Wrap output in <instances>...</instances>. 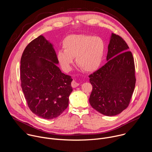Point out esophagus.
Returning a JSON list of instances; mask_svg holds the SVG:
<instances>
[{
	"instance_id": "34e87169",
	"label": "esophagus",
	"mask_w": 152,
	"mask_h": 152,
	"mask_svg": "<svg viewBox=\"0 0 152 152\" xmlns=\"http://www.w3.org/2000/svg\"><path fill=\"white\" fill-rule=\"evenodd\" d=\"M79 85V83L78 82H77L76 80H73L72 82V86L73 88H76L77 86H78Z\"/></svg>"
}]
</instances>
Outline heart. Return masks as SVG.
I'll use <instances>...</instances> for the list:
<instances>
[{
  "label": "heart",
  "instance_id": "obj_1",
  "mask_svg": "<svg viewBox=\"0 0 152 152\" xmlns=\"http://www.w3.org/2000/svg\"><path fill=\"white\" fill-rule=\"evenodd\" d=\"M63 50L57 53V60L66 71L72 69L73 58L77 65L84 71H95L103 60L104 53L103 41L98 37L85 34H72L63 42Z\"/></svg>",
  "mask_w": 152,
  "mask_h": 152
}]
</instances>
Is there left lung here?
I'll return each mask as SVG.
<instances>
[{
  "label": "left lung",
  "mask_w": 152,
  "mask_h": 152,
  "mask_svg": "<svg viewBox=\"0 0 152 152\" xmlns=\"http://www.w3.org/2000/svg\"><path fill=\"white\" fill-rule=\"evenodd\" d=\"M125 40L112 33L107 63L89 75L92 91L89 103L107 116L121 113L128 106L135 85L134 58Z\"/></svg>",
  "instance_id": "1"
}]
</instances>
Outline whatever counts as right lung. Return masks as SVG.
Segmentation results:
<instances>
[{
	"instance_id": "obj_1",
	"label": "right lung",
	"mask_w": 152,
	"mask_h": 152,
	"mask_svg": "<svg viewBox=\"0 0 152 152\" xmlns=\"http://www.w3.org/2000/svg\"><path fill=\"white\" fill-rule=\"evenodd\" d=\"M58 63L53 45L42 35L28 43L21 58V88L28 106L43 119L60 116L73 91V79L61 72Z\"/></svg>"
}]
</instances>
